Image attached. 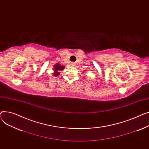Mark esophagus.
<instances>
[{"label": "esophagus", "mask_w": 149, "mask_h": 149, "mask_svg": "<svg viewBox=\"0 0 149 149\" xmlns=\"http://www.w3.org/2000/svg\"><path fill=\"white\" fill-rule=\"evenodd\" d=\"M75 63H74V62H72V63H71V65H72V66H75Z\"/></svg>", "instance_id": "34e87169"}]
</instances>
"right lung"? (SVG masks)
<instances>
[{
	"mask_svg": "<svg viewBox=\"0 0 149 149\" xmlns=\"http://www.w3.org/2000/svg\"><path fill=\"white\" fill-rule=\"evenodd\" d=\"M64 66L60 65V64H56L54 66V70L55 71L54 73V76H58L59 74V71L63 70L64 69Z\"/></svg>",
	"mask_w": 149,
	"mask_h": 149,
	"instance_id": "1",
	"label": "right lung"
}]
</instances>
